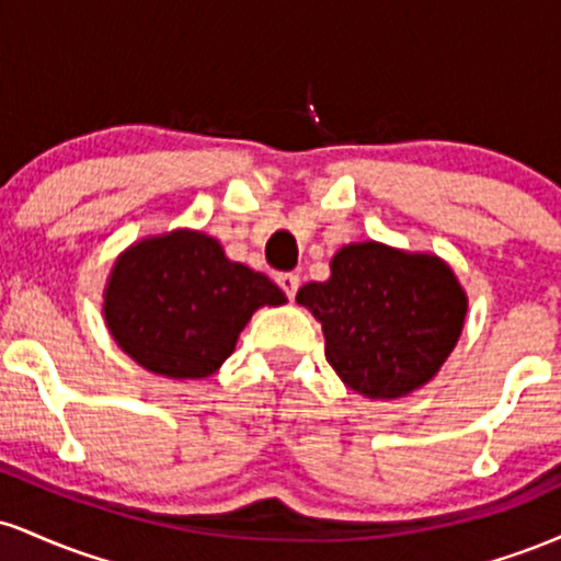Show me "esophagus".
Masks as SVG:
<instances>
[{
  "label": "esophagus",
  "mask_w": 561,
  "mask_h": 561,
  "mask_svg": "<svg viewBox=\"0 0 561 561\" xmlns=\"http://www.w3.org/2000/svg\"><path fill=\"white\" fill-rule=\"evenodd\" d=\"M276 285L285 289V295L289 300H295V293H298L300 279H298V274H279L276 276Z\"/></svg>",
  "instance_id": "obj_1"
}]
</instances>
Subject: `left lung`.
<instances>
[{
    "label": "left lung",
    "mask_w": 561,
    "mask_h": 561,
    "mask_svg": "<svg viewBox=\"0 0 561 561\" xmlns=\"http://www.w3.org/2000/svg\"><path fill=\"white\" fill-rule=\"evenodd\" d=\"M332 276L298 289L321 321L327 362L366 398L409 396L437 375L467 317V295L437 255L382 242L345 244Z\"/></svg>",
    "instance_id": "obj_1"
}]
</instances>
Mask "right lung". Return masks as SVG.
<instances>
[{
    "label": "right lung",
    "instance_id": "1",
    "mask_svg": "<svg viewBox=\"0 0 561 561\" xmlns=\"http://www.w3.org/2000/svg\"><path fill=\"white\" fill-rule=\"evenodd\" d=\"M282 302L266 274L229 261L214 237L176 229L118 255L102 311L121 351L147 371L203 379L231 356L261 306Z\"/></svg>",
    "mask_w": 561,
    "mask_h": 561
}]
</instances>
